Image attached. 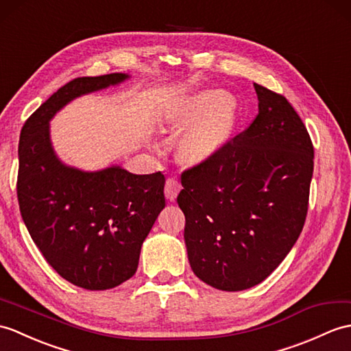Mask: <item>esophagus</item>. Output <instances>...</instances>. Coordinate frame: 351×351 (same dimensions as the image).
Instances as JSON below:
<instances>
[{"mask_svg":"<svg viewBox=\"0 0 351 351\" xmlns=\"http://www.w3.org/2000/svg\"><path fill=\"white\" fill-rule=\"evenodd\" d=\"M181 190H182L181 182L176 181L175 178H169L167 179L166 185H165V195H166L167 200L173 202L178 197V194H179V191H181Z\"/></svg>","mask_w":351,"mask_h":351,"instance_id":"1","label":"esophagus"}]
</instances>
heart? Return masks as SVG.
Listing matches in <instances>:
<instances>
[{
    "label": "heart",
    "mask_w": 351,
    "mask_h": 351,
    "mask_svg": "<svg viewBox=\"0 0 351 351\" xmlns=\"http://www.w3.org/2000/svg\"><path fill=\"white\" fill-rule=\"evenodd\" d=\"M205 116L207 118L193 130L181 146V152L185 158H206L218 148L232 122L233 106L223 93L203 91L193 97L186 109L185 121L197 122Z\"/></svg>",
    "instance_id": "obj_1"
}]
</instances>
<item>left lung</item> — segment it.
I'll return each mask as SVG.
<instances>
[{"label": "left lung", "instance_id": "left-lung-1", "mask_svg": "<svg viewBox=\"0 0 351 351\" xmlns=\"http://www.w3.org/2000/svg\"><path fill=\"white\" fill-rule=\"evenodd\" d=\"M254 89L256 119L184 170L178 195L193 272L224 291L266 280L296 243L308 213L311 137L286 97Z\"/></svg>", "mask_w": 351, "mask_h": 351}]
</instances>
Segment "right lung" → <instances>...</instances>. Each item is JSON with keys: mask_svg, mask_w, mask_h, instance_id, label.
I'll return each mask as SVG.
<instances>
[{"mask_svg": "<svg viewBox=\"0 0 351 351\" xmlns=\"http://www.w3.org/2000/svg\"><path fill=\"white\" fill-rule=\"evenodd\" d=\"M128 77L110 73L70 80L27 119L19 138L23 223L46 262L86 290L113 289L136 274L142 243L166 206V179L119 166L97 172L65 166L52 148L49 121L77 97Z\"/></svg>", "mask_w": 351, "mask_h": 351, "instance_id": "obj_1", "label": "right lung"}]
</instances>
